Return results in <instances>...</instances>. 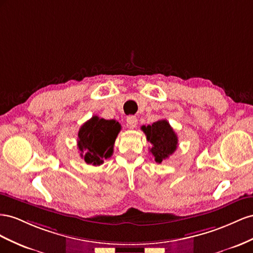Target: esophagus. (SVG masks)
<instances>
[{
	"label": "esophagus",
	"mask_w": 253,
	"mask_h": 253,
	"mask_svg": "<svg viewBox=\"0 0 253 253\" xmlns=\"http://www.w3.org/2000/svg\"><path fill=\"white\" fill-rule=\"evenodd\" d=\"M126 122L131 128H135L136 125H138V119H136V117H134V115H129V117H127Z\"/></svg>",
	"instance_id": "esophagus-1"
}]
</instances>
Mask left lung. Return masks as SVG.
I'll list each match as a JSON object with an SVG mask.
<instances>
[{
    "mask_svg": "<svg viewBox=\"0 0 253 253\" xmlns=\"http://www.w3.org/2000/svg\"><path fill=\"white\" fill-rule=\"evenodd\" d=\"M141 129L151 143L149 153L153 155L157 163H161L175 153L178 138L167 120L157 121L153 125L142 126Z\"/></svg>",
    "mask_w": 253,
    "mask_h": 253,
    "instance_id": "1",
    "label": "left lung"
}]
</instances>
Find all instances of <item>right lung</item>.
I'll return each instance as SVG.
<instances>
[{"label": "right lung", "instance_id": "1", "mask_svg": "<svg viewBox=\"0 0 253 253\" xmlns=\"http://www.w3.org/2000/svg\"><path fill=\"white\" fill-rule=\"evenodd\" d=\"M121 130L119 122L92 117L78 131L77 146L85 163L103 164L104 159L112 156L115 139Z\"/></svg>", "mask_w": 253, "mask_h": 253}]
</instances>
